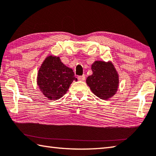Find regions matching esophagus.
Segmentation results:
<instances>
[{
	"label": "esophagus",
	"instance_id": "1",
	"mask_svg": "<svg viewBox=\"0 0 156 156\" xmlns=\"http://www.w3.org/2000/svg\"><path fill=\"white\" fill-rule=\"evenodd\" d=\"M78 80H84L85 79V75H83V76H79L78 77Z\"/></svg>",
	"mask_w": 156,
	"mask_h": 156
}]
</instances>
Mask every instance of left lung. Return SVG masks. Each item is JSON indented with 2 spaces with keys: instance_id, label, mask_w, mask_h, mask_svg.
Instances as JSON below:
<instances>
[{
  "instance_id": "1",
  "label": "left lung",
  "mask_w": 156,
  "mask_h": 156,
  "mask_svg": "<svg viewBox=\"0 0 156 156\" xmlns=\"http://www.w3.org/2000/svg\"><path fill=\"white\" fill-rule=\"evenodd\" d=\"M93 74L88 76L87 84L92 92L101 100L115 95L118 88L119 77L113 65L95 61L92 65Z\"/></svg>"
}]
</instances>
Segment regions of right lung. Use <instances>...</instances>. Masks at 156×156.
<instances>
[{
  "instance_id": "add662e5",
  "label": "right lung",
  "mask_w": 156,
  "mask_h": 156,
  "mask_svg": "<svg viewBox=\"0 0 156 156\" xmlns=\"http://www.w3.org/2000/svg\"><path fill=\"white\" fill-rule=\"evenodd\" d=\"M73 80L76 81L77 78L73 70L65 66L59 57H47L38 72V86L50 100H58L63 97Z\"/></svg>"
}]
</instances>
